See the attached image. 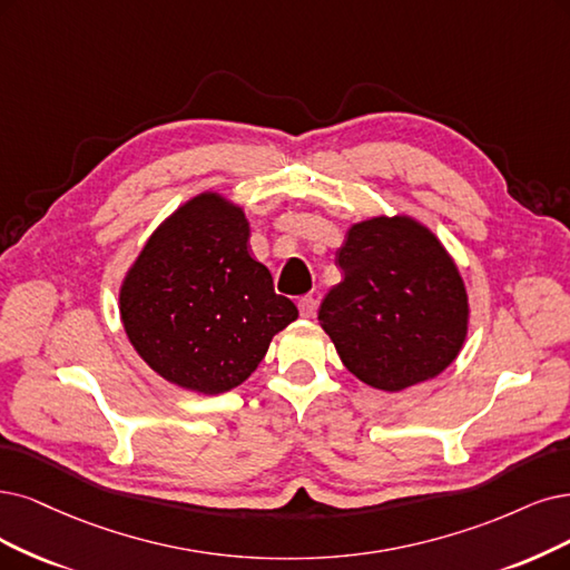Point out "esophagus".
<instances>
[{"label":"esophagus","instance_id":"1","mask_svg":"<svg viewBox=\"0 0 570 570\" xmlns=\"http://www.w3.org/2000/svg\"><path fill=\"white\" fill-rule=\"evenodd\" d=\"M298 309H301V317L309 320V317H314V312H317V301H314L312 296H303V298H298Z\"/></svg>","mask_w":570,"mask_h":570}]
</instances>
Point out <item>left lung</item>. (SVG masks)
<instances>
[{
  "label": "left lung",
  "mask_w": 570,
  "mask_h": 570,
  "mask_svg": "<svg viewBox=\"0 0 570 570\" xmlns=\"http://www.w3.org/2000/svg\"><path fill=\"white\" fill-rule=\"evenodd\" d=\"M335 261L343 282L326 293L320 322L350 373L399 392L455 362L468 338V291L430 227L411 216L354 223Z\"/></svg>",
  "instance_id": "obj_1"
}]
</instances>
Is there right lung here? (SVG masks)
<instances>
[{
    "mask_svg": "<svg viewBox=\"0 0 570 570\" xmlns=\"http://www.w3.org/2000/svg\"><path fill=\"white\" fill-rule=\"evenodd\" d=\"M244 208L202 193L145 242L119 288V314L140 360L164 381L223 394L258 368L274 335L298 320L269 269L250 258Z\"/></svg>",
    "mask_w": 570,
    "mask_h": 570,
    "instance_id": "obj_1",
    "label": "right lung"
}]
</instances>
